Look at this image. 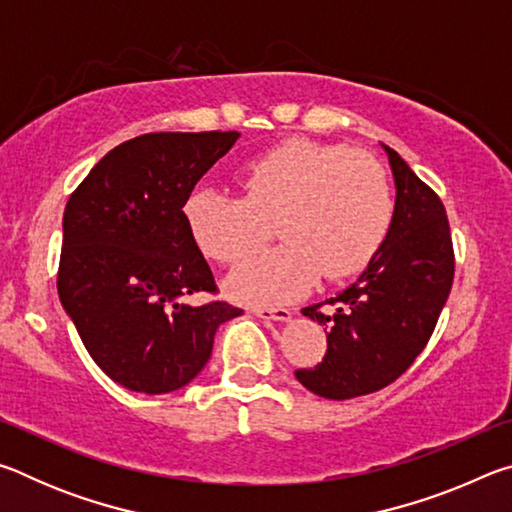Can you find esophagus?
<instances>
[{
	"mask_svg": "<svg viewBox=\"0 0 512 512\" xmlns=\"http://www.w3.org/2000/svg\"><path fill=\"white\" fill-rule=\"evenodd\" d=\"M253 311L255 316H259V318H264V320H277V323H287V320H291V316H293V311L291 309H284V307H271V309H259V307H255V309H250Z\"/></svg>",
	"mask_w": 512,
	"mask_h": 512,
	"instance_id": "obj_1",
	"label": "esophagus"
}]
</instances>
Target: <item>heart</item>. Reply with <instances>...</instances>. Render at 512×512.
Listing matches in <instances>:
<instances>
[{
	"mask_svg": "<svg viewBox=\"0 0 512 512\" xmlns=\"http://www.w3.org/2000/svg\"><path fill=\"white\" fill-rule=\"evenodd\" d=\"M239 185L241 198L196 189L183 214L196 248L219 264L246 257L275 223L284 246L248 257L225 280L246 305H280L309 293L318 275L341 282L359 273L391 223L384 171L343 146L287 142L246 164Z\"/></svg>",
	"mask_w": 512,
	"mask_h": 512,
	"instance_id": "b5f03b06",
	"label": "heart"
}]
</instances>
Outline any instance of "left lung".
I'll return each instance as SVG.
<instances>
[{"instance_id":"8db88e82","label":"left lung","mask_w":512,"mask_h":512,"mask_svg":"<svg viewBox=\"0 0 512 512\" xmlns=\"http://www.w3.org/2000/svg\"><path fill=\"white\" fill-rule=\"evenodd\" d=\"M384 151L395 178L386 239L357 282L302 309L327 329V352L316 368L296 370V379L327 400H352L393 384L429 343L452 291L445 205L400 155Z\"/></svg>"}]
</instances>
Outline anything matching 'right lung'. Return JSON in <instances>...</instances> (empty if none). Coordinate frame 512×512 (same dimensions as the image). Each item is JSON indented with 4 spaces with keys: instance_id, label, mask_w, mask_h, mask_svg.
I'll use <instances>...</instances> for the list:
<instances>
[{
    "instance_id": "right-lung-1",
    "label": "right lung",
    "mask_w": 512,
    "mask_h": 512,
    "mask_svg": "<svg viewBox=\"0 0 512 512\" xmlns=\"http://www.w3.org/2000/svg\"><path fill=\"white\" fill-rule=\"evenodd\" d=\"M237 131L146 133L112 149L69 196L58 296L94 363L128 391L189 384L221 323L244 314L196 293L214 275L189 235L183 205Z\"/></svg>"
}]
</instances>
